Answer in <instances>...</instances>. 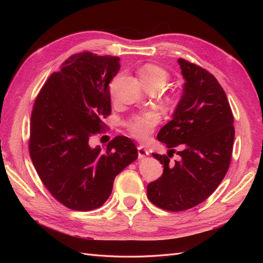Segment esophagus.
Here are the masks:
<instances>
[{
    "label": "esophagus",
    "mask_w": 263,
    "mask_h": 263,
    "mask_svg": "<svg viewBox=\"0 0 263 263\" xmlns=\"http://www.w3.org/2000/svg\"><path fill=\"white\" fill-rule=\"evenodd\" d=\"M149 156V151L146 149L145 146H138V158L142 159Z\"/></svg>",
    "instance_id": "obj_1"
}]
</instances>
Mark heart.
Masks as SVG:
<instances>
[{
	"label": "heart",
	"mask_w": 263,
	"mask_h": 263,
	"mask_svg": "<svg viewBox=\"0 0 263 263\" xmlns=\"http://www.w3.org/2000/svg\"><path fill=\"white\" fill-rule=\"evenodd\" d=\"M139 78L145 86L159 85L163 87L169 80V76L162 68L155 65H146L139 70ZM159 122L158 114L147 112L135 115L132 117L126 126L134 137L145 139L153 132L154 127Z\"/></svg>",
	"instance_id": "1"
}]
</instances>
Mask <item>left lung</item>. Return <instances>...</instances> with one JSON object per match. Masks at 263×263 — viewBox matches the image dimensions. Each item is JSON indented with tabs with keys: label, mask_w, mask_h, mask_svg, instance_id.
<instances>
[{
	"label": "left lung",
	"mask_w": 263,
	"mask_h": 263,
	"mask_svg": "<svg viewBox=\"0 0 263 263\" xmlns=\"http://www.w3.org/2000/svg\"><path fill=\"white\" fill-rule=\"evenodd\" d=\"M178 63L185 80L183 93L157 138L170 148L169 156L179 147L180 160L172 164L170 156L153 154L163 173L147 186L150 202L171 212L192 209L217 189L229 168L235 138L234 116L216 78L184 59Z\"/></svg>",
	"instance_id": "left-lung-1"
}]
</instances>
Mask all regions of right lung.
Returning a JSON list of instances; mask_svg holds the SVG:
<instances>
[{
  "mask_svg": "<svg viewBox=\"0 0 263 263\" xmlns=\"http://www.w3.org/2000/svg\"><path fill=\"white\" fill-rule=\"evenodd\" d=\"M119 58L89 51L71 55L52 73L35 101L30 118L29 154L51 195L74 211L99 209L119 172L136 160L134 142L117 136L106 149L89 138L105 128L110 114L109 82Z\"/></svg>",
  "mask_w": 263,
  "mask_h": 263,
  "instance_id": "1",
  "label": "right lung"
}]
</instances>
